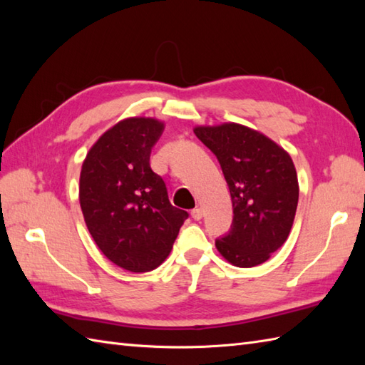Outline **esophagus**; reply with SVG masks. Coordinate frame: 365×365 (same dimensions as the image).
Listing matches in <instances>:
<instances>
[{"label":"esophagus","mask_w":365,"mask_h":365,"mask_svg":"<svg viewBox=\"0 0 365 365\" xmlns=\"http://www.w3.org/2000/svg\"><path fill=\"white\" fill-rule=\"evenodd\" d=\"M191 216L192 218H195L196 221H199V220H202V216H204V212H202V208H199V207H196L195 210H191Z\"/></svg>","instance_id":"1"}]
</instances>
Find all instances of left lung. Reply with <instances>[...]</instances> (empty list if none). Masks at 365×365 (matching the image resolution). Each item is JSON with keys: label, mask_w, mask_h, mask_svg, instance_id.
Here are the masks:
<instances>
[{"label": "left lung", "mask_w": 365, "mask_h": 365, "mask_svg": "<svg viewBox=\"0 0 365 365\" xmlns=\"http://www.w3.org/2000/svg\"><path fill=\"white\" fill-rule=\"evenodd\" d=\"M196 136L218 158L229 185L234 221L216 250L240 268L257 267L281 247L293 226L299 185L289 152L242 123L197 125Z\"/></svg>", "instance_id": "obj_1"}]
</instances>
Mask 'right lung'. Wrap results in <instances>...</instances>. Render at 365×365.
<instances>
[{"mask_svg": "<svg viewBox=\"0 0 365 365\" xmlns=\"http://www.w3.org/2000/svg\"><path fill=\"white\" fill-rule=\"evenodd\" d=\"M163 130L153 118L122 119L97 139L81 166L80 205L89 234L106 259L131 273L161 265L188 218L150 169Z\"/></svg>", "mask_w": 365, "mask_h": 365, "instance_id": "obj_1", "label": "right lung"}]
</instances>
